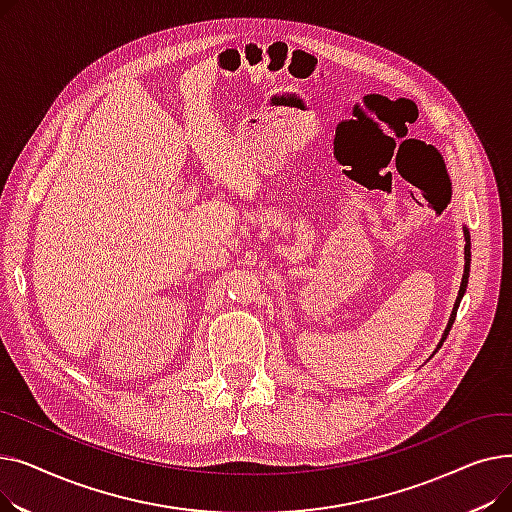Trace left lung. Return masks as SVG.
Listing matches in <instances>:
<instances>
[{
  "mask_svg": "<svg viewBox=\"0 0 512 512\" xmlns=\"http://www.w3.org/2000/svg\"><path fill=\"white\" fill-rule=\"evenodd\" d=\"M465 274H463V280H461V288H459V297H456V303H454V307H452V313H450V319H448V326H446V330H444V336H442V340H440V344H438V348L444 344V340H446V336H448V332H450V328H452V324H454V317H456V311H459V305H461V299H463V294H465V290H467V282H469V270H471V236H469V230L465 228Z\"/></svg>",
  "mask_w": 512,
  "mask_h": 512,
  "instance_id": "obj_1",
  "label": "left lung"
}]
</instances>
